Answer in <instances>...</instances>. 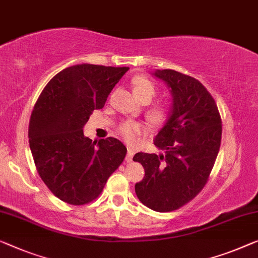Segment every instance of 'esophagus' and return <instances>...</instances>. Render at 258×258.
Here are the masks:
<instances>
[{
  "instance_id": "34e87169",
  "label": "esophagus",
  "mask_w": 258,
  "mask_h": 258,
  "mask_svg": "<svg viewBox=\"0 0 258 258\" xmlns=\"http://www.w3.org/2000/svg\"><path fill=\"white\" fill-rule=\"evenodd\" d=\"M136 151L137 149L132 147V146H127V155H126V161H127V162H131V161H132V157L134 154H136Z\"/></svg>"
}]
</instances>
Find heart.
Returning <instances> with one entry per match:
<instances>
[{
  "label": "heart",
  "mask_w": 258,
  "mask_h": 258,
  "mask_svg": "<svg viewBox=\"0 0 258 258\" xmlns=\"http://www.w3.org/2000/svg\"><path fill=\"white\" fill-rule=\"evenodd\" d=\"M133 90L137 97L141 96H148L149 98L155 95V86H154L151 80L147 78H137L133 81ZM149 117L156 124H164L170 117V107L167 105H157L149 111ZM146 127L144 124L134 120H125L119 126V133L125 140L133 142L137 140L139 134L144 133Z\"/></svg>",
  "instance_id": "b5f03b06"
}]
</instances>
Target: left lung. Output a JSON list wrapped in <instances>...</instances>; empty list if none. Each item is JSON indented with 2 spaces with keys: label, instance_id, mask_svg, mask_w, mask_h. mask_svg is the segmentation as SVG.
<instances>
[{
  "label": "left lung",
  "instance_id": "1",
  "mask_svg": "<svg viewBox=\"0 0 258 258\" xmlns=\"http://www.w3.org/2000/svg\"><path fill=\"white\" fill-rule=\"evenodd\" d=\"M171 92L170 117L154 139L164 154L137 153L145 177L136 194L156 212H171L203 190L212 171L221 142V118L215 101L195 78L171 69L153 73Z\"/></svg>",
  "mask_w": 258,
  "mask_h": 258
}]
</instances>
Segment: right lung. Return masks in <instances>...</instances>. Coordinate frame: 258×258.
Listing matches in <instances>:
<instances>
[{
  "label": "right lung",
  "mask_w": 258,
  "mask_h": 258,
  "mask_svg": "<svg viewBox=\"0 0 258 258\" xmlns=\"http://www.w3.org/2000/svg\"><path fill=\"white\" fill-rule=\"evenodd\" d=\"M128 67L75 64L46 84L32 110L29 144L40 178L71 205L94 201L122 163L127 149L116 138L92 141L83 126Z\"/></svg>",
  "instance_id": "right-lung-1"
}]
</instances>
